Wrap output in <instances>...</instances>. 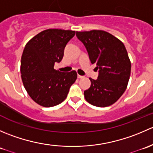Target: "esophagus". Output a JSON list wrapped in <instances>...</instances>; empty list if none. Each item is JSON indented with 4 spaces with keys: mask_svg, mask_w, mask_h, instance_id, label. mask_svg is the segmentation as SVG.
<instances>
[{
    "mask_svg": "<svg viewBox=\"0 0 153 153\" xmlns=\"http://www.w3.org/2000/svg\"><path fill=\"white\" fill-rule=\"evenodd\" d=\"M84 78V76H82V75H78V78Z\"/></svg>",
    "mask_w": 153,
    "mask_h": 153,
    "instance_id": "34e87169",
    "label": "esophagus"
}]
</instances>
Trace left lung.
Segmentation results:
<instances>
[{
  "instance_id": "left-lung-1",
  "label": "left lung",
  "mask_w": 153,
  "mask_h": 153,
  "mask_svg": "<svg viewBox=\"0 0 153 153\" xmlns=\"http://www.w3.org/2000/svg\"><path fill=\"white\" fill-rule=\"evenodd\" d=\"M76 36L99 72L98 79L89 78L91 86L84 92L86 101L98 107L112 105L124 94L130 76L131 62L125 46L103 30L76 32Z\"/></svg>"
}]
</instances>
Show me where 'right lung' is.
Listing matches in <instances>:
<instances>
[{"label": "right lung", "instance_id": "obj_1", "mask_svg": "<svg viewBox=\"0 0 153 153\" xmlns=\"http://www.w3.org/2000/svg\"><path fill=\"white\" fill-rule=\"evenodd\" d=\"M72 30L49 29L28 41L21 61V79L30 98L39 105L51 107L66 99L77 79L75 70L61 72L54 69L62 60L67 44L75 35Z\"/></svg>", "mask_w": 153, "mask_h": 153}]
</instances>
